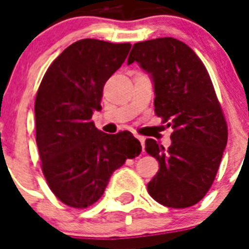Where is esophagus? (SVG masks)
Here are the masks:
<instances>
[{
    "instance_id": "esophagus-1",
    "label": "esophagus",
    "mask_w": 249,
    "mask_h": 249,
    "mask_svg": "<svg viewBox=\"0 0 249 249\" xmlns=\"http://www.w3.org/2000/svg\"><path fill=\"white\" fill-rule=\"evenodd\" d=\"M137 138H138V141H140L141 144H142V148L144 150V138L143 137H137Z\"/></svg>"
}]
</instances>
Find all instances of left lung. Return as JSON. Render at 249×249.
Masks as SVG:
<instances>
[{
	"mask_svg": "<svg viewBox=\"0 0 249 249\" xmlns=\"http://www.w3.org/2000/svg\"><path fill=\"white\" fill-rule=\"evenodd\" d=\"M150 73L156 116L173 129L168 150L146 140L159 161L148 194L170 208L196 204L211 189L228 143V125L208 71L193 49L173 37L137 42L128 64Z\"/></svg>",
	"mask_w": 249,
	"mask_h": 249,
	"instance_id": "left-lung-1",
	"label": "left lung"
}]
</instances>
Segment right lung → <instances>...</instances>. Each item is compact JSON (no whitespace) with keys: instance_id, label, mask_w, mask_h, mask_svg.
Listing matches in <instances>:
<instances>
[{"instance_id":"obj_1","label":"right lung","mask_w":249,"mask_h":249,"mask_svg":"<svg viewBox=\"0 0 249 249\" xmlns=\"http://www.w3.org/2000/svg\"><path fill=\"white\" fill-rule=\"evenodd\" d=\"M130 48L95 38L76 41L50 64L40 84L35 116L41 168L50 190L68 207L94 204L111 174L142 151L128 130L107 134L91 121L102 108L106 81Z\"/></svg>"}]
</instances>
